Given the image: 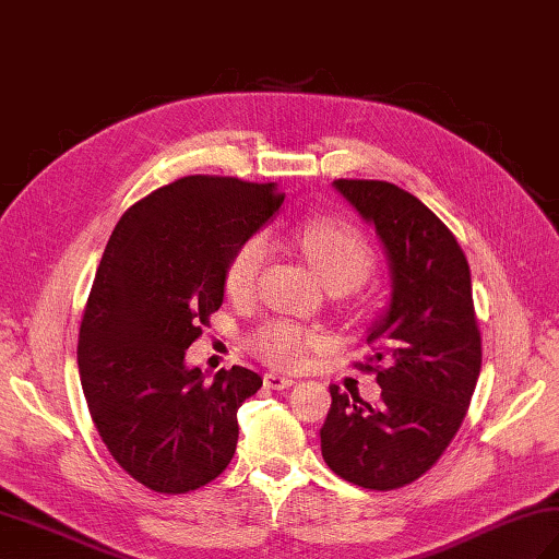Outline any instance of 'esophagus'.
I'll use <instances>...</instances> for the list:
<instances>
[{
	"label": "esophagus",
	"instance_id": "obj_1",
	"mask_svg": "<svg viewBox=\"0 0 559 559\" xmlns=\"http://www.w3.org/2000/svg\"><path fill=\"white\" fill-rule=\"evenodd\" d=\"M264 384H266L269 389H276V391H281V389H288V386H293V384H295V379H290V377H283V374H276V372H266V374H264Z\"/></svg>",
	"mask_w": 559,
	"mask_h": 559
}]
</instances>
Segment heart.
<instances>
[{"label": "heart", "mask_w": 559, "mask_h": 559, "mask_svg": "<svg viewBox=\"0 0 559 559\" xmlns=\"http://www.w3.org/2000/svg\"><path fill=\"white\" fill-rule=\"evenodd\" d=\"M302 254L322 276L329 288L353 290L372 276L377 257L367 237L355 225L338 218H312L300 223L293 233ZM266 237L249 235L235 247L233 257L225 266V290L233 298H242L254 288L259 271L266 261ZM322 334L307 329L293 319H269L252 336V350L261 360L290 370L298 367L305 355L322 346Z\"/></svg>", "instance_id": "1"}]
</instances>
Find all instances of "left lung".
<instances>
[{"instance_id":"obj_1","label":"left lung","mask_w":559,"mask_h":559,"mask_svg":"<svg viewBox=\"0 0 559 559\" xmlns=\"http://www.w3.org/2000/svg\"><path fill=\"white\" fill-rule=\"evenodd\" d=\"M386 247L391 305L367 336L382 396L370 406L331 384L322 425L326 466L367 490H396L425 476L466 418L480 374V329L471 269L454 233L406 189L336 180Z\"/></svg>"}]
</instances>
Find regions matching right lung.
<instances>
[{
    "mask_svg": "<svg viewBox=\"0 0 559 559\" xmlns=\"http://www.w3.org/2000/svg\"><path fill=\"white\" fill-rule=\"evenodd\" d=\"M273 182L189 175L124 211L79 329V374L112 459L153 492L218 478L237 447V408L261 377L230 367L204 384L185 353L218 312L235 247L281 206Z\"/></svg>",
    "mask_w": 559,
    "mask_h": 559,
    "instance_id": "right-lung-1",
    "label": "right lung"
}]
</instances>
